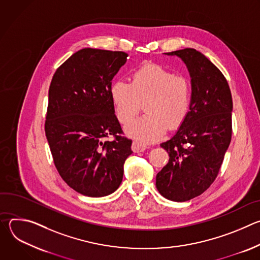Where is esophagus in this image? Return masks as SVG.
<instances>
[{
    "label": "esophagus",
    "mask_w": 260,
    "mask_h": 260,
    "mask_svg": "<svg viewBox=\"0 0 260 260\" xmlns=\"http://www.w3.org/2000/svg\"><path fill=\"white\" fill-rule=\"evenodd\" d=\"M147 148H149V146L140 142V141H134L132 145V149L134 152H143L145 151Z\"/></svg>",
    "instance_id": "obj_1"
}]
</instances>
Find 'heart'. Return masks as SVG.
Returning <instances> with one entry per match:
<instances>
[{
  "label": "heart",
  "mask_w": 260,
  "mask_h": 260,
  "mask_svg": "<svg viewBox=\"0 0 260 260\" xmlns=\"http://www.w3.org/2000/svg\"><path fill=\"white\" fill-rule=\"evenodd\" d=\"M115 113L122 124L129 123L145 103L146 115L126 127V133L144 142L159 139L178 128L187 117L191 105L190 81L176 76L156 63H145L134 71L132 83L115 81L110 89Z\"/></svg>",
  "instance_id": "1"
}]
</instances>
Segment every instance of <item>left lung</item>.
<instances>
[{
  "label": "left lung",
  "instance_id": "8db88e82",
  "mask_svg": "<svg viewBox=\"0 0 260 260\" xmlns=\"http://www.w3.org/2000/svg\"><path fill=\"white\" fill-rule=\"evenodd\" d=\"M166 54L186 63L192 94L187 117L160 144L170 159L156 175V188L170 201L186 202L206 191L219 173L233 135V99L223 74L200 51L185 48Z\"/></svg>",
  "mask_w": 260,
  "mask_h": 260
}]
</instances>
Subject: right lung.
<instances>
[{"label": "right lung", "mask_w": 260, "mask_h": 260, "mask_svg": "<svg viewBox=\"0 0 260 260\" xmlns=\"http://www.w3.org/2000/svg\"><path fill=\"white\" fill-rule=\"evenodd\" d=\"M127 56L83 48L57 68L50 83L45 134L53 161L69 186L86 197L114 192L133 153L110 94Z\"/></svg>", "instance_id": "obj_1"}]
</instances>
